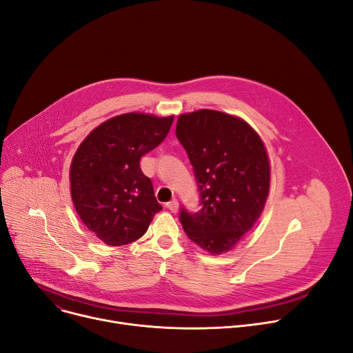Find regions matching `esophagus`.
<instances>
[{
    "mask_svg": "<svg viewBox=\"0 0 353 353\" xmlns=\"http://www.w3.org/2000/svg\"><path fill=\"white\" fill-rule=\"evenodd\" d=\"M167 208H168L171 212L176 213V212H178V209H179V203H178V201H176V199H172L171 202H168V203H167Z\"/></svg>",
    "mask_w": 353,
    "mask_h": 353,
    "instance_id": "esophagus-1",
    "label": "esophagus"
}]
</instances>
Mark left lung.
<instances>
[{"mask_svg":"<svg viewBox=\"0 0 353 353\" xmlns=\"http://www.w3.org/2000/svg\"><path fill=\"white\" fill-rule=\"evenodd\" d=\"M176 137L188 152L201 191L198 213L181 210L194 243L219 256L259 221L270 194V158L259 132L243 119L201 110L178 117Z\"/></svg>","mask_w":353,"mask_h":353,"instance_id":"1","label":"left lung"}]
</instances>
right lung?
<instances>
[{
    "label": "right lung",
    "instance_id": "right-lung-1",
    "mask_svg": "<svg viewBox=\"0 0 353 353\" xmlns=\"http://www.w3.org/2000/svg\"><path fill=\"white\" fill-rule=\"evenodd\" d=\"M174 116L124 113L92 130L76 150L69 171L72 202L105 245L140 239L162 209L140 159L164 141Z\"/></svg>",
    "mask_w": 353,
    "mask_h": 353
}]
</instances>
